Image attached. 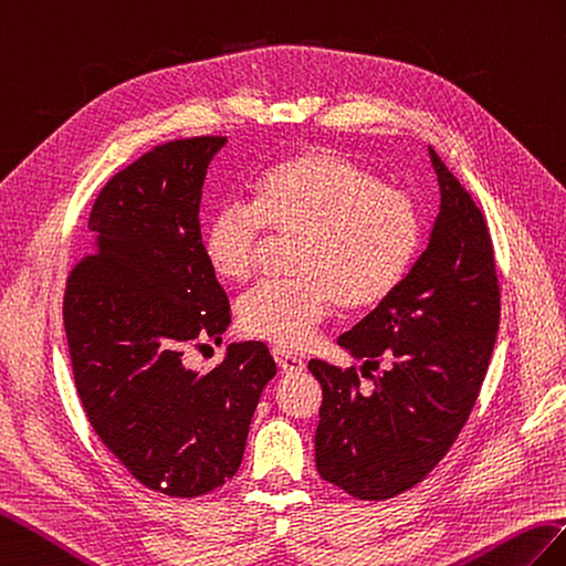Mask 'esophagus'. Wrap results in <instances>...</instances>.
Segmentation results:
<instances>
[{"label": "esophagus", "mask_w": 566, "mask_h": 566, "mask_svg": "<svg viewBox=\"0 0 566 566\" xmlns=\"http://www.w3.org/2000/svg\"><path fill=\"white\" fill-rule=\"evenodd\" d=\"M273 358L279 363V368L285 375H293V373H303L305 370V360L291 354V350H283V348H273Z\"/></svg>", "instance_id": "34e87169"}]
</instances>
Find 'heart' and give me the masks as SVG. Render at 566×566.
Listing matches in <instances>:
<instances>
[{"label":"heart","instance_id":"obj_1","mask_svg":"<svg viewBox=\"0 0 566 566\" xmlns=\"http://www.w3.org/2000/svg\"><path fill=\"white\" fill-rule=\"evenodd\" d=\"M266 232L295 237L285 283H261L240 300L249 336L303 348L338 305H382L405 283L421 247L417 200L380 184L368 169L329 149H310L256 179L249 203H224L203 228V256L228 283L256 271Z\"/></svg>","mask_w":566,"mask_h":566}]
</instances>
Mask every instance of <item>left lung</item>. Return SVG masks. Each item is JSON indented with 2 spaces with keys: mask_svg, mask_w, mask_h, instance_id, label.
Instances as JSON below:
<instances>
[{
  "mask_svg": "<svg viewBox=\"0 0 566 566\" xmlns=\"http://www.w3.org/2000/svg\"><path fill=\"white\" fill-rule=\"evenodd\" d=\"M441 186L429 247L392 297L338 346L366 360L336 368L310 360L322 385L315 462L319 476L360 501L419 484L458 441L492 360L501 317L494 247L476 208L433 149ZM386 363L380 376L369 370ZM374 380L366 394L359 375Z\"/></svg>",
  "mask_w": 566,
  "mask_h": 566,
  "instance_id": "1",
  "label": "left lung"
}]
</instances>
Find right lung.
<instances>
[{"mask_svg": "<svg viewBox=\"0 0 566 566\" xmlns=\"http://www.w3.org/2000/svg\"><path fill=\"white\" fill-rule=\"evenodd\" d=\"M222 135L157 145L96 196L92 249L74 263L62 319L92 429L137 482L193 499L240 470L269 346L232 344L208 373L188 346L222 342L230 300L203 256L200 196Z\"/></svg>", "mask_w": 566, "mask_h": 566, "instance_id": "obj_1", "label": "right lung"}]
</instances>
